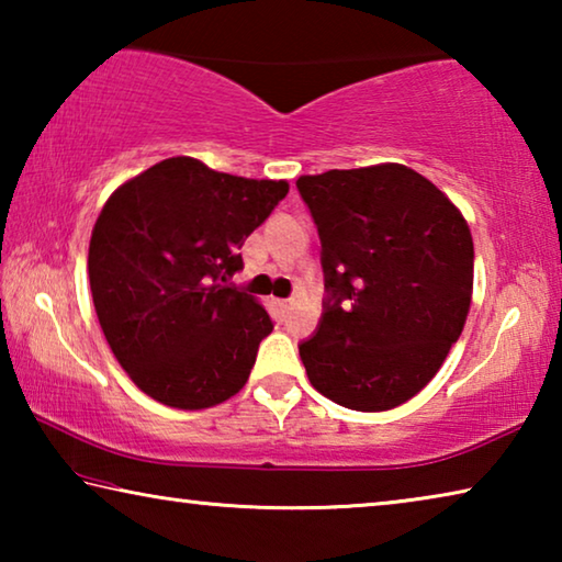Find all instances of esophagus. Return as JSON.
I'll use <instances>...</instances> for the list:
<instances>
[{"label": "esophagus", "mask_w": 562, "mask_h": 562, "mask_svg": "<svg viewBox=\"0 0 562 562\" xmlns=\"http://www.w3.org/2000/svg\"><path fill=\"white\" fill-rule=\"evenodd\" d=\"M274 304H278V310H280V312H288L292 302H290V300H278Z\"/></svg>", "instance_id": "esophagus-1"}]
</instances>
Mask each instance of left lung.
<instances>
[{"label":"left lung","instance_id":"obj_1","mask_svg":"<svg viewBox=\"0 0 562 562\" xmlns=\"http://www.w3.org/2000/svg\"><path fill=\"white\" fill-rule=\"evenodd\" d=\"M322 243L317 331L300 345L312 386L355 412L408 402L461 337L473 292L463 215L416 170L382 164L302 176Z\"/></svg>","mask_w":562,"mask_h":562}]
</instances>
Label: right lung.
<instances>
[{
  "instance_id": "add662e5",
  "label": "right lung",
  "mask_w": 562,
  "mask_h": 562,
  "mask_svg": "<svg viewBox=\"0 0 562 562\" xmlns=\"http://www.w3.org/2000/svg\"><path fill=\"white\" fill-rule=\"evenodd\" d=\"M288 190L176 156L109 198L91 233L89 282L113 357L140 392L193 412L245 386L274 325L221 282L243 270L245 237Z\"/></svg>"
}]
</instances>
